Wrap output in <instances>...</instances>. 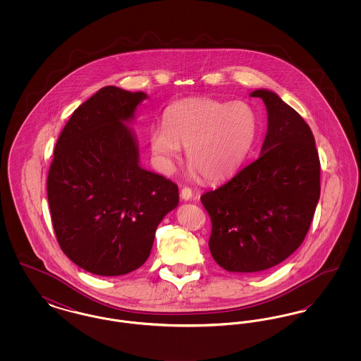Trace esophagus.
Instances as JSON below:
<instances>
[{
	"instance_id": "obj_1",
	"label": "esophagus",
	"mask_w": 361,
	"mask_h": 361,
	"mask_svg": "<svg viewBox=\"0 0 361 361\" xmlns=\"http://www.w3.org/2000/svg\"><path fill=\"white\" fill-rule=\"evenodd\" d=\"M192 196H193V193H192V189L188 188V187H185V188L181 189V199H183V200L188 202V200L192 199Z\"/></svg>"
}]
</instances>
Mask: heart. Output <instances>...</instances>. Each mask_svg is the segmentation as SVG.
Here are the masks:
<instances>
[{
  "label": "heart",
  "instance_id": "1",
  "mask_svg": "<svg viewBox=\"0 0 361 361\" xmlns=\"http://www.w3.org/2000/svg\"><path fill=\"white\" fill-rule=\"evenodd\" d=\"M164 123L149 137L158 169L171 174L183 146L190 174H200L208 183L222 181L237 172L257 137V114L243 102L183 99L165 111Z\"/></svg>",
  "mask_w": 361,
  "mask_h": 361
}]
</instances>
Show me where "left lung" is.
Instances as JSON below:
<instances>
[{"label":"left lung","mask_w":361,"mask_h":361,"mask_svg":"<svg viewBox=\"0 0 361 361\" xmlns=\"http://www.w3.org/2000/svg\"><path fill=\"white\" fill-rule=\"evenodd\" d=\"M268 128L256 161L200 200L212 222L209 252L228 272L269 269L302 245L321 195V164L309 124L268 89Z\"/></svg>","instance_id":"1"}]
</instances>
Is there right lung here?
I'll return each mask as SVG.
<instances>
[{"label":"right lung","instance_id":"add662e5","mask_svg":"<svg viewBox=\"0 0 361 361\" xmlns=\"http://www.w3.org/2000/svg\"><path fill=\"white\" fill-rule=\"evenodd\" d=\"M149 96L104 86L71 115L54 150L47 196L62 252L93 275L121 276L150 256L178 188L139 162L130 128Z\"/></svg>","mask_w":361,"mask_h":361}]
</instances>
